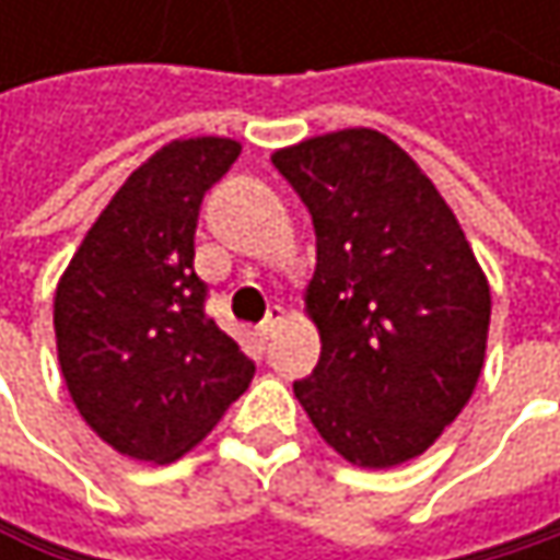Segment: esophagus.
I'll return each mask as SVG.
<instances>
[{
    "label": "esophagus",
    "instance_id": "34e87169",
    "mask_svg": "<svg viewBox=\"0 0 560 560\" xmlns=\"http://www.w3.org/2000/svg\"><path fill=\"white\" fill-rule=\"evenodd\" d=\"M281 324H284V311H281L279 304H276V307H269L266 320H262V324H259L256 330H259V337H262V340H269V337H272V334L279 330Z\"/></svg>",
    "mask_w": 560,
    "mask_h": 560
}]
</instances>
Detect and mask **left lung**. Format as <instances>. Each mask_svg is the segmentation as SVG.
<instances>
[{
    "label": "left lung",
    "mask_w": 560,
    "mask_h": 560,
    "mask_svg": "<svg viewBox=\"0 0 560 560\" xmlns=\"http://www.w3.org/2000/svg\"><path fill=\"white\" fill-rule=\"evenodd\" d=\"M272 165L317 236L304 307L320 360L294 395L340 457L398 467L424 454L477 389L487 276L454 210L389 136H314L279 149Z\"/></svg>",
    "instance_id": "left-lung-1"
}]
</instances>
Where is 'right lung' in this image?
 I'll list each match as a JSON object with an SVG mask.
<instances>
[{
    "label": "right lung",
    "mask_w": 560,
    "mask_h": 560,
    "mask_svg": "<svg viewBox=\"0 0 560 560\" xmlns=\"http://www.w3.org/2000/svg\"><path fill=\"white\" fill-rule=\"evenodd\" d=\"M240 142L174 139L132 171L57 281L55 337L67 392L119 454L171 464L249 389L256 363L207 317L194 272L203 194Z\"/></svg>",
    "instance_id": "right-lung-1"
}]
</instances>
